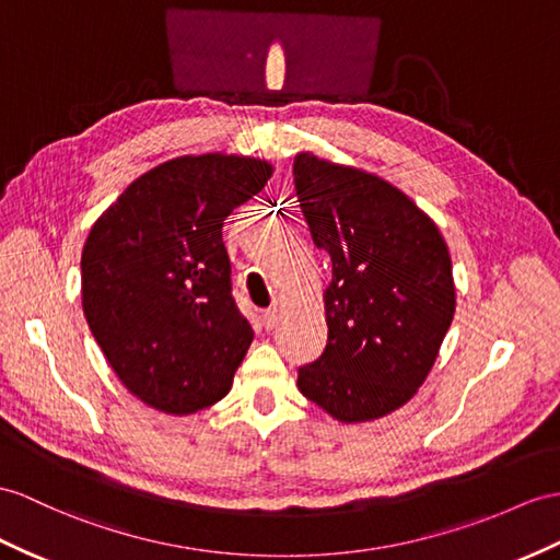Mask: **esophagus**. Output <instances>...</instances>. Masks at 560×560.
Instances as JSON below:
<instances>
[{
    "mask_svg": "<svg viewBox=\"0 0 560 560\" xmlns=\"http://www.w3.org/2000/svg\"><path fill=\"white\" fill-rule=\"evenodd\" d=\"M264 327L266 330H272V327H276L278 323H280V311L278 308H268V311H264Z\"/></svg>",
    "mask_w": 560,
    "mask_h": 560,
    "instance_id": "34e87169",
    "label": "esophagus"
}]
</instances>
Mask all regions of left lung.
<instances>
[{
  "label": "left lung",
  "mask_w": 560,
  "mask_h": 560,
  "mask_svg": "<svg viewBox=\"0 0 560 560\" xmlns=\"http://www.w3.org/2000/svg\"><path fill=\"white\" fill-rule=\"evenodd\" d=\"M313 244L330 254L327 345L296 387L342 422L397 411L425 383L456 311L452 256L432 218L368 171L294 156Z\"/></svg>",
  "instance_id": "obj_1"
}]
</instances>
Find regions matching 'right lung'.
I'll return each mask as SVG.
<instances>
[{"label": "right lung", "mask_w": 560, "mask_h": 560, "mask_svg": "<svg viewBox=\"0 0 560 560\" xmlns=\"http://www.w3.org/2000/svg\"><path fill=\"white\" fill-rule=\"evenodd\" d=\"M272 166L237 154L177 156L130 183L83 247V311L122 385L189 416L233 387L254 330L230 282L223 221Z\"/></svg>", "instance_id": "obj_1"}]
</instances>
